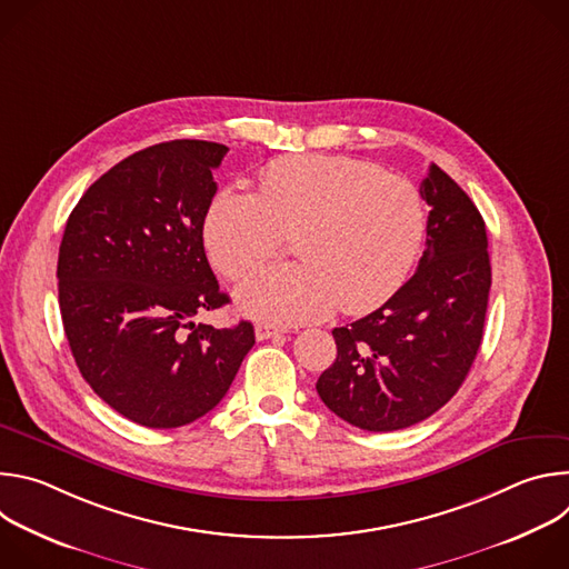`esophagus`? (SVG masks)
<instances>
[{
    "label": "esophagus",
    "mask_w": 569,
    "mask_h": 569,
    "mask_svg": "<svg viewBox=\"0 0 569 569\" xmlns=\"http://www.w3.org/2000/svg\"><path fill=\"white\" fill-rule=\"evenodd\" d=\"M281 333H283V329H277V327H272V323H257V327H254L257 340H270V338H277Z\"/></svg>",
    "instance_id": "34e87169"
}]
</instances>
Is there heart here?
I'll use <instances>...</instances> for the list:
<instances>
[{"instance_id":"obj_1","label":"heart","mask_w":569,"mask_h":569,"mask_svg":"<svg viewBox=\"0 0 569 569\" xmlns=\"http://www.w3.org/2000/svg\"><path fill=\"white\" fill-rule=\"evenodd\" d=\"M299 236L303 263L270 266L236 290L238 306L274 323L349 315L387 301L408 279L426 236V207L405 178L345 154H297L270 164L259 193L224 189L204 218L213 266L240 279Z\"/></svg>"}]
</instances>
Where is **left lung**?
<instances>
[{"label":"left lung","mask_w":569,"mask_h":569,"mask_svg":"<svg viewBox=\"0 0 569 569\" xmlns=\"http://www.w3.org/2000/svg\"><path fill=\"white\" fill-rule=\"evenodd\" d=\"M421 198L430 216L419 270L378 310L333 329L338 358L317 380L323 405L369 432L410 428L441 410L483 336L491 290L483 218L437 164Z\"/></svg>","instance_id":"8db88e82"}]
</instances>
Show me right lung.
Returning a JSON list of instances; mask_svg holds the SVG:
<instances>
[{
  "label": "right lung",
  "mask_w": 569,
  "mask_h": 569,
  "mask_svg": "<svg viewBox=\"0 0 569 569\" xmlns=\"http://www.w3.org/2000/svg\"><path fill=\"white\" fill-rule=\"evenodd\" d=\"M227 146L176 139L101 176L69 213L58 303L73 360L121 417L154 430L193 423L227 393L254 327L193 323L229 303L204 254L213 169Z\"/></svg>",
  "instance_id": "obj_1"
}]
</instances>
